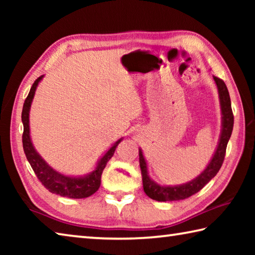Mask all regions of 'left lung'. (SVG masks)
<instances>
[{"mask_svg":"<svg viewBox=\"0 0 255 255\" xmlns=\"http://www.w3.org/2000/svg\"><path fill=\"white\" fill-rule=\"evenodd\" d=\"M214 81L217 85L218 90V98L219 105H221V112H222V128L221 133H219V139L216 149L211 156L209 163L204 169L201 173L196 176L195 179L189 181L183 184L176 185H162L150 178L148 172L147 161L145 159L143 150L139 148V164L141 175H143V188L146 195L150 199L156 201H174V200H182L190 196L195 195L198 191L205 187L214 176L218 173L219 169L222 167V164L225 157L227 143L230 140L233 126H234V116L232 112V105L231 98L228 93L227 86L218 77L214 76Z\"/></svg>","mask_w":255,"mask_h":255,"instance_id":"left-lung-1","label":"left lung"}]
</instances>
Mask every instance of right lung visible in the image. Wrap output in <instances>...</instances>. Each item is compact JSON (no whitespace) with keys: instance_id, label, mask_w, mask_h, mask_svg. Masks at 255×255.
I'll return each mask as SVG.
<instances>
[{"instance_id":"add662e5","label":"right lung","mask_w":255,"mask_h":255,"mask_svg":"<svg viewBox=\"0 0 255 255\" xmlns=\"http://www.w3.org/2000/svg\"><path fill=\"white\" fill-rule=\"evenodd\" d=\"M45 75L34 81L30 92L25 99L22 115L23 124V135H22V144L25 156H27L28 162L31 165L32 170L36 173L37 178L40 180V182L44 184L46 189H48L50 192L58 195L60 197L73 198V199H82V198H88L92 196L93 193L98 191L101 184V175L105 170L107 163L114 155L118 144L123 140V137L112 144L111 147L98 159V162L94 166V169L84 175H66L60 172L53 169L48 163H47L41 155L37 152L34 148L33 143L30 136V125H29V116H30V108L33 100L34 93H36L37 86L39 85L41 80L44 79Z\"/></svg>"}]
</instances>
